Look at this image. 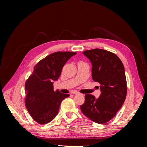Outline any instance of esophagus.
Returning a JSON list of instances; mask_svg holds the SVG:
<instances>
[{
	"instance_id": "obj_1",
	"label": "esophagus",
	"mask_w": 147,
	"mask_h": 147,
	"mask_svg": "<svg viewBox=\"0 0 147 147\" xmlns=\"http://www.w3.org/2000/svg\"><path fill=\"white\" fill-rule=\"evenodd\" d=\"M73 94H75V95H76V94H78L79 93H78V92H77V91H74V92H73Z\"/></svg>"
}]
</instances>
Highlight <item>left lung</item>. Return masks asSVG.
I'll return each mask as SVG.
<instances>
[{
	"mask_svg": "<svg viewBox=\"0 0 147 147\" xmlns=\"http://www.w3.org/2000/svg\"><path fill=\"white\" fill-rule=\"evenodd\" d=\"M83 54L92 64V78L100 84L98 98L88 94L80 106L82 113L91 121L103 124L109 121L121 109L127 94L124 65L114 53L102 49L86 50Z\"/></svg>",
	"mask_w": 147,
	"mask_h": 147,
	"instance_id": "8db88e82",
	"label": "left lung"
}]
</instances>
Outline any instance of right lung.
<instances>
[{
	"mask_svg": "<svg viewBox=\"0 0 147 147\" xmlns=\"http://www.w3.org/2000/svg\"><path fill=\"white\" fill-rule=\"evenodd\" d=\"M75 52H55L39 61L25 83L26 109L32 118L41 124L48 123L58 113L61 102L69 94L53 90L64 64Z\"/></svg>",
	"mask_w": 147,
	"mask_h": 147,
	"instance_id": "add662e5",
	"label": "right lung"
}]
</instances>
